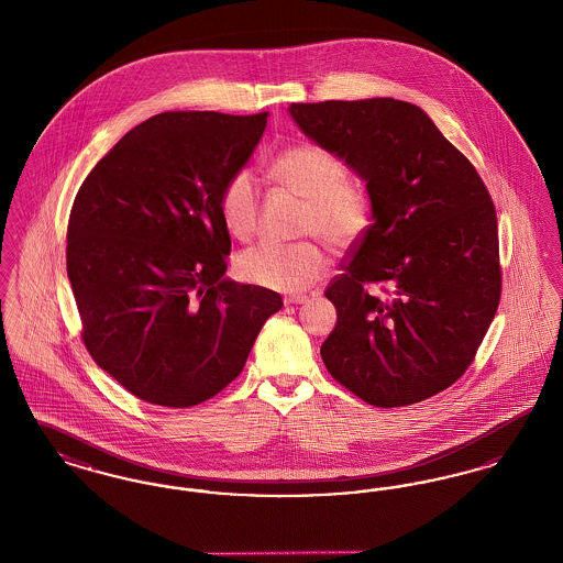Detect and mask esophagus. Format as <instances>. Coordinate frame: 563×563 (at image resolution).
<instances>
[{"label": "esophagus", "mask_w": 563, "mask_h": 563, "mask_svg": "<svg viewBox=\"0 0 563 563\" xmlns=\"http://www.w3.org/2000/svg\"><path fill=\"white\" fill-rule=\"evenodd\" d=\"M308 297L306 295H289L285 297V306H295V303H303Z\"/></svg>", "instance_id": "34e87169"}]
</instances>
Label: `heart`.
Wrapping results in <instances>:
<instances>
[{
  "label": "heart",
  "mask_w": 563,
  "mask_h": 563,
  "mask_svg": "<svg viewBox=\"0 0 563 563\" xmlns=\"http://www.w3.org/2000/svg\"><path fill=\"white\" fill-rule=\"evenodd\" d=\"M274 177L303 200L299 234L321 236L335 249L358 241L372 221L367 191L346 181L349 173L340 158L314 143H299L272 162ZM219 214L225 230L246 241L257 228L260 188L251 170L232 173L219 189ZM236 276L280 294H301L319 283L327 272V255L317 242L294 244L262 242L241 251L234 260Z\"/></svg>",
  "instance_id": "obj_1"
}]
</instances>
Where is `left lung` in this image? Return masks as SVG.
<instances>
[{
  "instance_id": "left-lung-1",
  "label": "left lung",
  "mask_w": 563,
  "mask_h": 563,
  "mask_svg": "<svg viewBox=\"0 0 563 563\" xmlns=\"http://www.w3.org/2000/svg\"><path fill=\"white\" fill-rule=\"evenodd\" d=\"M289 113L367 184L374 217L324 291L338 322L322 363L375 407L424 401L468 369L498 310L489 191L418 106L384 97L291 103Z\"/></svg>"
}]
</instances>
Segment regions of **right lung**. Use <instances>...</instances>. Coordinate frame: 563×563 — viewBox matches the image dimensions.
<instances>
[{
  "instance_id": "right-lung-1",
  "label": "right lung",
  "mask_w": 563,
  "mask_h": 563,
  "mask_svg": "<svg viewBox=\"0 0 563 563\" xmlns=\"http://www.w3.org/2000/svg\"><path fill=\"white\" fill-rule=\"evenodd\" d=\"M268 113L164 111L97 162L67 225V276L84 346L134 397L207 401L236 379L283 297L225 278L219 189Z\"/></svg>"
}]
</instances>
